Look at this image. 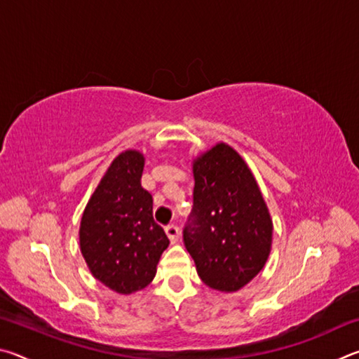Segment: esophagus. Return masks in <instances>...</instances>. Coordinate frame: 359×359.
I'll use <instances>...</instances> for the list:
<instances>
[{
    "label": "esophagus",
    "mask_w": 359,
    "mask_h": 359,
    "mask_svg": "<svg viewBox=\"0 0 359 359\" xmlns=\"http://www.w3.org/2000/svg\"><path fill=\"white\" fill-rule=\"evenodd\" d=\"M165 229H166V234H168L169 241H171V242H177L179 236H180V229H179L177 224L171 223V224H168V226H166Z\"/></svg>",
    "instance_id": "esophagus-1"
}]
</instances>
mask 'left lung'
Segmentation results:
<instances>
[{
	"instance_id": "obj_1",
	"label": "left lung",
	"mask_w": 359,
	"mask_h": 359,
	"mask_svg": "<svg viewBox=\"0 0 359 359\" xmlns=\"http://www.w3.org/2000/svg\"><path fill=\"white\" fill-rule=\"evenodd\" d=\"M193 209L184 244L210 288L238 291L263 269L272 220L253 174L239 154L217 144L193 163Z\"/></svg>"
}]
</instances>
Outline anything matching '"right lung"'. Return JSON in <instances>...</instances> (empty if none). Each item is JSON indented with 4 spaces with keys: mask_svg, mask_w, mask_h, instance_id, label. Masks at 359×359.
Returning a JSON list of instances; mask_svg holds the SVG:
<instances>
[{
    "mask_svg": "<svg viewBox=\"0 0 359 359\" xmlns=\"http://www.w3.org/2000/svg\"><path fill=\"white\" fill-rule=\"evenodd\" d=\"M144 156L126 150L101 179L81 222V250L95 278L130 294L154 280L169 239L154 220V199L144 190Z\"/></svg>",
    "mask_w": 359,
    "mask_h": 359,
    "instance_id": "right-lung-1",
    "label": "right lung"
}]
</instances>
